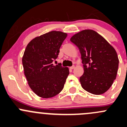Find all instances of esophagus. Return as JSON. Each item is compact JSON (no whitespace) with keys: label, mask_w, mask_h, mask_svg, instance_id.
Segmentation results:
<instances>
[{"label":"esophagus","mask_w":127,"mask_h":127,"mask_svg":"<svg viewBox=\"0 0 127 127\" xmlns=\"http://www.w3.org/2000/svg\"><path fill=\"white\" fill-rule=\"evenodd\" d=\"M70 69H74V68H75V66H74V65H73V66H70Z\"/></svg>","instance_id":"34e87169"}]
</instances>
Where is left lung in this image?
<instances>
[{
	"instance_id": "1",
	"label": "left lung",
	"mask_w": 127,
	"mask_h": 127,
	"mask_svg": "<svg viewBox=\"0 0 127 127\" xmlns=\"http://www.w3.org/2000/svg\"><path fill=\"white\" fill-rule=\"evenodd\" d=\"M70 41L81 54L84 68L80 78L82 88L93 95L104 93L116 78L119 61L115 50L94 30L80 31Z\"/></svg>"
}]
</instances>
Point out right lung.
Here are the masks:
<instances>
[{"mask_svg":"<svg viewBox=\"0 0 127 127\" xmlns=\"http://www.w3.org/2000/svg\"><path fill=\"white\" fill-rule=\"evenodd\" d=\"M66 36L61 31H51L34 38L25 49L22 58L25 75L31 90L42 98L58 95L69 75L68 68L52 64Z\"/></svg>","mask_w":127,"mask_h":127,"instance_id":"1","label":"right lung"}]
</instances>
